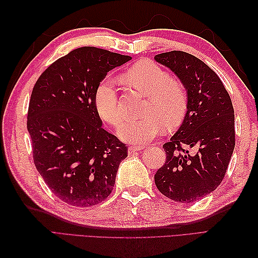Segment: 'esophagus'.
<instances>
[{
    "label": "esophagus",
    "mask_w": 258,
    "mask_h": 258,
    "mask_svg": "<svg viewBox=\"0 0 258 258\" xmlns=\"http://www.w3.org/2000/svg\"><path fill=\"white\" fill-rule=\"evenodd\" d=\"M144 147L145 146H143V145H133V146H130L128 147V151H130V153H136V152H139V151L144 150Z\"/></svg>",
    "instance_id": "1"
}]
</instances>
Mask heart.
<instances>
[{
	"label": "heart",
	"mask_w": 258,
	"mask_h": 258,
	"mask_svg": "<svg viewBox=\"0 0 258 258\" xmlns=\"http://www.w3.org/2000/svg\"><path fill=\"white\" fill-rule=\"evenodd\" d=\"M136 91L147 96L145 117L126 119L118 126L117 134L122 140L144 144L160 134L163 125L172 128L180 123L187 109V91L182 82L172 79L165 70L152 61H141L122 75ZM95 106L100 117L116 126L123 117L116 90L111 78L101 81L95 91Z\"/></svg>",
	"instance_id": "heart-1"
}]
</instances>
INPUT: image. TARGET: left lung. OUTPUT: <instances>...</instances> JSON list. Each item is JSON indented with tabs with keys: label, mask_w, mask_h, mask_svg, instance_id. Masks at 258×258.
<instances>
[{
	"label": "left lung",
	"mask_w": 258,
	"mask_h": 258,
	"mask_svg": "<svg viewBox=\"0 0 258 258\" xmlns=\"http://www.w3.org/2000/svg\"><path fill=\"white\" fill-rule=\"evenodd\" d=\"M187 91L182 125L163 145L166 161L154 179L163 195L193 203L221 184L235 147L234 108L228 92L214 71L191 54L171 51L155 55ZM195 148L194 156L186 148Z\"/></svg>",
	"instance_id": "left-lung-1"
}]
</instances>
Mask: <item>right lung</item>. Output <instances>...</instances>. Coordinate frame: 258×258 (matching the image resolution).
Here are the masks:
<instances>
[{"instance_id": "add662e5", "label": "right lung", "mask_w": 258, "mask_h": 258, "mask_svg": "<svg viewBox=\"0 0 258 258\" xmlns=\"http://www.w3.org/2000/svg\"><path fill=\"white\" fill-rule=\"evenodd\" d=\"M132 58L84 46L52 63L33 87L27 131L33 161L57 199L89 207L112 193L127 147L102 127L95 91L107 72Z\"/></svg>"}]
</instances>
